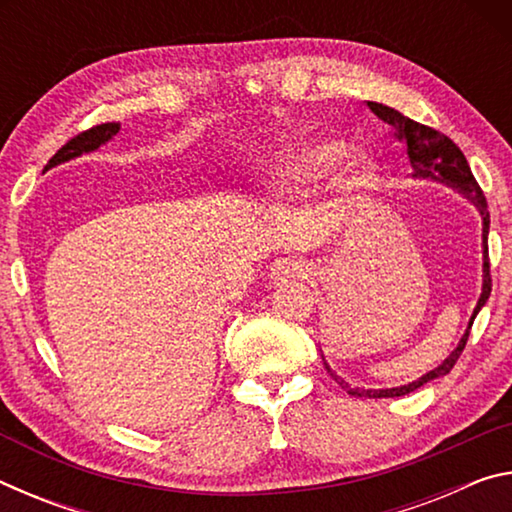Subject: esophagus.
Instances as JSON below:
<instances>
[{
	"label": "esophagus",
	"mask_w": 512,
	"mask_h": 512,
	"mask_svg": "<svg viewBox=\"0 0 512 512\" xmlns=\"http://www.w3.org/2000/svg\"><path fill=\"white\" fill-rule=\"evenodd\" d=\"M309 268L305 262H300V259H293V257H282L273 262L271 271H268V280L273 284H287L291 280H302V277H307Z\"/></svg>",
	"instance_id": "1"
}]
</instances>
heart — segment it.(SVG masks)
<instances>
[{
    "label": "heart",
    "mask_w": 512,
    "mask_h": 512,
    "mask_svg": "<svg viewBox=\"0 0 512 512\" xmlns=\"http://www.w3.org/2000/svg\"><path fill=\"white\" fill-rule=\"evenodd\" d=\"M345 153H348V149H345L343 142L325 140V137L293 140L287 146H282L271 171H268L271 185L277 192H291V189L318 183V180H323L339 167ZM372 176H375V167H372L370 158L352 155L339 171V176H336V187L348 194L359 192V189H366L372 183Z\"/></svg>",
    "instance_id": "obj_1"
}]
</instances>
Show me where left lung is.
Instances as JSON below:
<instances>
[{"label":"left lung","mask_w":512,"mask_h":512,"mask_svg":"<svg viewBox=\"0 0 512 512\" xmlns=\"http://www.w3.org/2000/svg\"><path fill=\"white\" fill-rule=\"evenodd\" d=\"M368 108L375 112V115L384 121V124L393 126L395 137L400 142L406 144V155H409V162H411V169L413 173L411 176L415 180H431V183H440V185H447L449 189H456L458 194H463L467 201H470L476 212L481 214V223H483V235H481V248H483V284H481V296L476 300V307L470 316V323H467L465 334L461 336V341H458L456 348L449 352V357L440 363L438 368L429 370L427 375L418 377L411 384H404V386H395V388H359V386H350L348 381L343 377L336 375V372L329 368V363L323 357V363L329 375H332L336 381H339L343 391H348L354 397H370V400H377V397H402V395H409L413 391H418L420 386L429 384L433 379H440L445 377L449 370L454 368V363L461 357V352L467 343V336H470V329L472 323L479 311L483 309L485 302L490 298V289H492V280H490V262H488V232H490V212H488V203H485V196L481 192L479 183H476L472 171H470V164H467L463 151L458 149V146L449 140L447 135L433 131L429 126H422L418 121H413L409 117H404L402 112H397L395 108H388L384 103H375V101H368ZM323 354V352H320Z\"/></svg>","instance_id":"left-lung-1"}]
</instances>
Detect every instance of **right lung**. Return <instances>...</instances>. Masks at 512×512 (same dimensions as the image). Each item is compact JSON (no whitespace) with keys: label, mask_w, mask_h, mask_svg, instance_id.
Segmentation results:
<instances>
[{"label":"right lung","mask_w":512,"mask_h":512,"mask_svg":"<svg viewBox=\"0 0 512 512\" xmlns=\"http://www.w3.org/2000/svg\"><path fill=\"white\" fill-rule=\"evenodd\" d=\"M119 124L117 121H110V124H101V126H94V128H90V131H85V133H81V135H76V137H72V140H69L63 149H60L54 158L49 160V164H47V169H51V167H58V164H63V162H69V160H76V158H81V155H85V153H92V151H97L99 146H103V144H108L112 137H115L117 133H119Z\"/></svg>","instance_id":"add662e5"}]
</instances>
